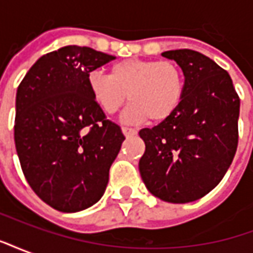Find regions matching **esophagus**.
<instances>
[{
    "label": "esophagus",
    "mask_w": 253,
    "mask_h": 253,
    "mask_svg": "<svg viewBox=\"0 0 253 253\" xmlns=\"http://www.w3.org/2000/svg\"><path fill=\"white\" fill-rule=\"evenodd\" d=\"M122 132H123L126 137H131V135H135V134H137V130H135V128H131V127H122Z\"/></svg>",
    "instance_id": "1"
}]
</instances>
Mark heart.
<instances>
[{
	"instance_id": "obj_1",
	"label": "heart",
	"mask_w": 253,
	"mask_h": 253,
	"mask_svg": "<svg viewBox=\"0 0 253 253\" xmlns=\"http://www.w3.org/2000/svg\"><path fill=\"white\" fill-rule=\"evenodd\" d=\"M89 94L104 115H114L126 103V123L150 119L164 122L179 110L186 92V77L172 61L130 58L111 65L108 77L90 72L86 77Z\"/></svg>"
}]
</instances>
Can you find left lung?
<instances>
[{
  "instance_id": "obj_1",
  "label": "left lung",
  "mask_w": 253,
  "mask_h": 253,
  "mask_svg": "<svg viewBox=\"0 0 253 253\" xmlns=\"http://www.w3.org/2000/svg\"><path fill=\"white\" fill-rule=\"evenodd\" d=\"M161 55L181 67L186 92L169 119L139 131V173L161 201L188 203L217 187L233 161L240 99L228 72L206 55L187 48Z\"/></svg>"
}]
</instances>
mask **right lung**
Wrapping results in <instances>:
<instances>
[{"label": "right lung", "instance_id": "add662e5", "mask_svg": "<svg viewBox=\"0 0 253 253\" xmlns=\"http://www.w3.org/2000/svg\"><path fill=\"white\" fill-rule=\"evenodd\" d=\"M115 57L66 46L41 57L16 94L14 143L31 188L76 212L100 201L125 135L89 94L86 77Z\"/></svg>", "mask_w": 253, "mask_h": 253}]
</instances>
